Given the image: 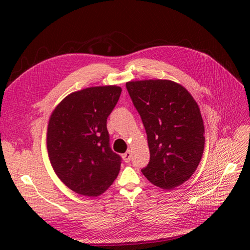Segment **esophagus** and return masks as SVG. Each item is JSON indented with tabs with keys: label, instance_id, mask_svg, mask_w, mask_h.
Masks as SVG:
<instances>
[{
	"label": "esophagus",
	"instance_id": "34e87169",
	"mask_svg": "<svg viewBox=\"0 0 250 250\" xmlns=\"http://www.w3.org/2000/svg\"><path fill=\"white\" fill-rule=\"evenodd\" d=\"M122 157H123V161L125 163H129L131 161V152H130V151H127L126 153L123 154Z\"/></svg>",
	"mask_w": 250,
	"mask_h": 250
}]
</instances>
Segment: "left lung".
I'll use <instances>...</instances> for the list:
<instances>
[{
	"mask_svg": "<svg viewBox=\"0 0 250 250\" xmlns=\"http://www.w3.org/2000/svg\"><path fill=\"white\" fill-rule=\"evenodd\" d=\"M126 87L147 133L150 162L142 173L154 186L172 190L193 175L203 154L198 104L171 80L129 81Z\"/></svg>",
	"mask_w": 250,
	"mask_h": 250,
	"instance_id": "obj_1",
	"label": "left lung"
}]
</instances>
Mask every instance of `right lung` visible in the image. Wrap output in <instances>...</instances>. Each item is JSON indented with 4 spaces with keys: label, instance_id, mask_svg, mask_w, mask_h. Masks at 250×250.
<instances>
[{
    "label": "right lung",
    "instance_id": "1",
    "mask_svg": "<svg viewBox=\"0 0 250 250\" xmlns=\"http://www.w3.org/2000/svg\"><path fill=\"white\" fill-rule=\"evenodd\" d=\"M122 88L93 86L67 95L51 113L47 149L53 169L75 193L97 197L117 178L121 157L109 147L107 117Z\"/></svg>",
    "mask_w": 250,
    "mask_h": 250
}]
</instances>
